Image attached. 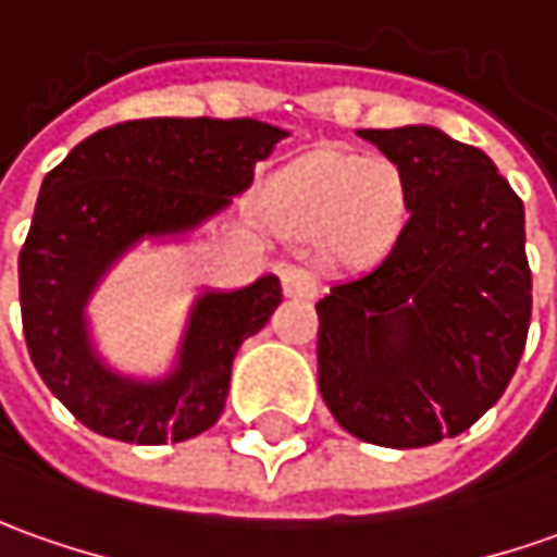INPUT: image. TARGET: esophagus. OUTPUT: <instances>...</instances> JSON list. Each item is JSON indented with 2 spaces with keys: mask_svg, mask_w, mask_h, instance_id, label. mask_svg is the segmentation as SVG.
Segmentation results:
<instances>
[{
  "mask_svg": "<svg viewBox=\"0 0 557 557\" xmlns=\"http://www.w3.org/2000/svg\"><path fill=\"white\" fill-rule=\"evenodd\" d=\"M280 280H283V293L293 295V298H313V295L320 293L317 274L308 271V268H301V264H286Z\"/></svg>",
  "mask_w": 557,
  "mask_h": 557,
  "instance_id": "esophagus-1",
  "label": "esophagus"
}]
</instances>
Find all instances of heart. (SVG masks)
<instances>
[{
    "label": "heart",
    "mask_w": 557,
    "mask_h": 557,
    "mask_svg": "<svg viewBox=\"0 0 557 557\" xmlns=\"http://www.w3.org/2000/svg\"><path fill=\"white\" fill-rule=\"evenodd\" d=\"M277 210L301 228H329L335 244L369 252L406 219V180L389 161L320 151L280 176Z\"/></svg>",
    "instance_id": "obj_1"
}]
</instances>
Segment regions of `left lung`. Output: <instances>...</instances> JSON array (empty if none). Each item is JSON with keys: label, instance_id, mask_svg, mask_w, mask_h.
<instances>
[{"label": "left lung", "instance_id": "obj_1", "mask_svg": "<svg viewBox=\"0 0 557 557\" xmlns=\"http://www.w3.org/2000/svg\"><path fill=\"white\" fill-rule=\"evenodd\" d=\"M406 180L387 256L317 301L320 393L350 436L423 448L509 387L531 326L524 207L485 151L436 127L357 131Z\"/></svg>", "mask_w": 557, "mask_h": 557}]
</instances>
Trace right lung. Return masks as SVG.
<instances>
[{
	"mask_svg": "<svg viewBox=\"0 0 557 557\" xmlns=\"http://www.w3.org/2000/svg\"><path fill=\"white\" fill-rule=\"evenodd\" d=\"M286 131L252 119H139L103 127L41 183L21 249V317L41 381L100 436L164 445L210 430L228 396L237 347L280 305V280L203 293L176 369L161 381L112 372L90 344L85 305L143 237L198 228L252 185Z\"/></svg>",
	"mask_w": 557,
	"mask_h": 557,
	"instance_id": "right-lung-1",
	"label": "right lung"
}]
</instances>
